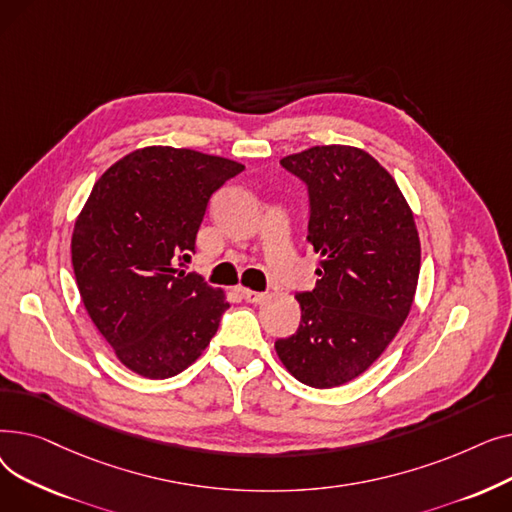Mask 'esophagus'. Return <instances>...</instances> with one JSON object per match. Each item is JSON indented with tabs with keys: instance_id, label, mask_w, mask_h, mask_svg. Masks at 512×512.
<instances>
[{
	"instance_id": "34e87169",
	"label": "esophagus",
	"mask_w": 512,
	"mask_h": 512,
	"mask_svg": "<svg viewBox=\"0 0 512 512\" xmlns=\"http://www.w3.org/2000/svg\"><path fill=\"white\" fill-rule=\"evenodd\" d=\"M240 294H242V299H245L247 303H253V305H259L267 299L265 292H257V290H249V288H242Z\"/></svg>"
}]
</instances>
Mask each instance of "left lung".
<instances>
[{"label":"left lung","mask_w":512,"mask_h":512,"mask_svg":"<svg viewBox=\"0 0 512 512\" xmlns=\"http://www.w3.org/2000/svg\"><path fill=\"white\" fill-rule=\"evenodd\" d=\"M280 164L307 184L319 280L299 292V330L276 353L299 382L334 388L369 369L411 311L421 245L413 211L367 151L321 145Z\"/></svg>","instance_id":"obj_1"}]
</instances>
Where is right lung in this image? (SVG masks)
Segmentation results:
<instances>
[{
    "mask_svg": "<svg viewBox=\"0 0 512 512\" xmlns=\"http://www.w3.org/2000/svg\"><path fill=\"white\" fill-rule=\"evenodd\" d=\"M242 170L193 149H137L103 172L76 218L80 299L120 363L143 378L193 365L230 307L182 261L195 251L211 195Z\"/></svg>",
    "mask_w": 512,
    "mask_h": 512,
    "instance_id": "right-lung-1",
    "label": "right lung"
}]
</instances>
